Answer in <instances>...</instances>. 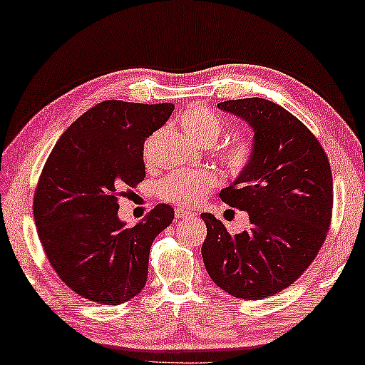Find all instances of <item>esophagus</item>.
<instances>
[{"label": "esophagus", "mask_w": 365, "mask_h": 365, "mask_svg": "<svg viewBox=\"0 0 365 365\" xmlns=\"http://www.w3.org/2000/svg\"><path fill=\"white\" fill-rule=\"evenodd\" d=\"M192 212H189V210H184V208H176L175 210V217L178 218V220H181V218H187V217H192Z\"/></svg>", "instance_id": "34e87169"}]
</instances>
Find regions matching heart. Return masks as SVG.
<instances>
[{
    "instance_id": "b5f03b06",
    "label": "heart",
    "mask_w": 365,
    "mask_h": 365,
    "mask_svg": "<svg viewBox=\"0 0 365 365\" xmlns=\"http://www.w3.org/2000/svg\"><path fill=\"white\" fill-rule=\"evenodd\" d=\"M181 129L190 140L212 145L223 133V123L205 108H190L181 116ZM252 157V145L247 140H236L225 147L223 165L231 173L242 171ZM217 184L212 171H176L158 184V194L165 200L179 205H194Z\"/></svg>"
}]
</instances>
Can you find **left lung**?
<instances>
[{
  "instance_id": "left-lung-1",
  "label": "left lung",
  "mask_w": 365,
  "mask_h": 365,
  "mask_svg": "<svg viewBox=\"0 0 365 365\" xmlns=\"http://www.w3.org/2000/svg\"><path fill=\"white\" fill-rule=\"evenodd\" d=\"M218 108L254 133L249 165L220 194L247 212L250 228L231 235L212 213H202V257L223 291L262 299L294 283L324 244L333 205L330 163L314 134L270 100H228Z\"/></svg>"
}]
</instances>
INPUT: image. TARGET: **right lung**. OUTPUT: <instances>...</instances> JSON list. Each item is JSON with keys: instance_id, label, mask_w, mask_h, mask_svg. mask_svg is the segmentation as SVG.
Here are the masks:
<instances>
[{"instance_id": "1", "label": "right lung", "mask_w": 365, "mask_h": 365, "mask_svg": "<svg viewBox=\"0 0 365 365\" xmlns=\"http://www.w3.org/2000/svg\"><path fill=\"white\" fill-rule=\"evenodd\" d=\"M173 110L101 101L64 130L46 160L34 197L38 237L59 278L86 299L118 306L145 286L150 246L175 210L158 204L129 228L118 215L119 195L143 181V143Z\"/></svg>"}]
</instances>
